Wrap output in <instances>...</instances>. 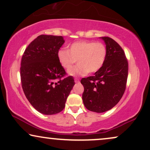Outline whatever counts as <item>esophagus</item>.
I'll return each instance as SVG.
<instances>
[{
    "instance_id": "1",
    "label": "esophagus",
    "mask_w": 150,
    "mask_h": 150,
    "mask_svg": "<svg viewBox=\"0 0 150 150\" xmlns=\"http://www.w3.org/2000/svg\"><path fill=\"white\" fill-rule=\"evenodd\" d=\"M79 81V79L78 78H75V82L78 83Z\"/></svg>"
}]
</instances>
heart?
<instances>
[{"instance_id": "heart-1", "label": "heart", "mask_w": 150, "mask_h": 150, "mask_svg": "<svg viewBox=\"0 0 150 150\" xmlns=\"http://www.w3.org/2000/svg\"><path fill=\"white\" fill-rule=\"evenodd\" d=\"M107 50L103 43L93 41H79L70 45L69 50H59L58 59L64 69L69 71L78 59L79 64L69 71L72 76H84L93 73L103 66L107 58Z\"/></svg>"}]
</instances>
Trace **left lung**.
Returning <instances> with one entry per match:
<instances>
[{"instance_id": "8db88e82", "label": "left lung", "mask_w": 150, "mask_h": 150, "mask_svg": "<svg viewBox=\"0 0 150 150\" xmlns=\"http://www.w3.org/2000/svg\"><path fill=\"white\" fill-rule=\"evenodd\" d=\"M100 38L107 50L105 64L93 76L81 79L85 107L96 113L109 111L118 103L125 91L128 76V62L120 45L110 37Z\"/></svg>"}]
</instances>
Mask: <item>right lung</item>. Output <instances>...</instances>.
I'll return each instance as SVG.
<instances>
[{
	"instance_id": "add662e5",
	"label": "right lung",
	"mask_w": 150,
	"mask_h": 150,
	"mask_svg": "<svg viewBox=\"0 0 150 150\" xmlns=\"http://www.w3.org/2000/svg\"><path fill=\"white\" fill-rule=\"evenodd\" d=\"M64 43L62 36L39 35L26 48L21 59L23 90L32 106L44 115L61 112L75 85L73 77L66 76L58 59Z\"/></svg>"
}]
</instances>
